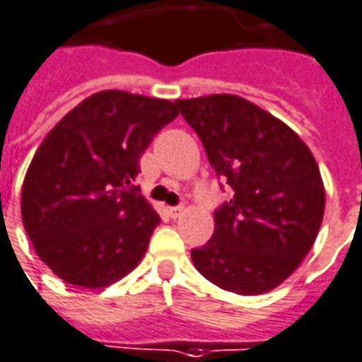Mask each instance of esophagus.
Wrapping results in <instances>:
<instances>
[{"mask_svg":"<svg viewBox=\"0 0 362 362\" xmlns=\"http://www.w3.org/2000/svg\"><path fill=\"white\" fill-rule=\"evenodd\" d=\"M182 212H184V206H172V208H168V216L170 218H178Z\"/></svg>","mask_w":362,"mask_h":362,"instance_id":"1","label":"esophagus"}]
</instances>
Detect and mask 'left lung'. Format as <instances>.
I'll use <instances>...</instances> for the list:
<instances>
[{"instance_id":"left-lung-1","label":"left lung","mask_w":362,"mask_h":362,"mask_svg":"<svg viewBox=\"0 0 362 362\" xmlns=\"http://www.w3.org/2000/svg\"><path fill=\"white\" fill-rule=\"evenodd\" d=\"M233 198L216 212L214 235L192 250L208 281L238 295L284 284L315 243L325 186L309 146L267 110L235 95L176 100Z\"/></svg>"}]
</instances>
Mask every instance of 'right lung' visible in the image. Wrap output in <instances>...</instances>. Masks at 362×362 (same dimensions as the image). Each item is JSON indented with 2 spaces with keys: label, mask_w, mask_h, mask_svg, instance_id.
Listing matches in <instances>:
<instances>
[{
  "label": "right lung",
  "mask_w": 362,
  "mask_h": 362,
  "mask_svg": "<svg viewBox=\"0 0 362 362\" xmlns=\"http://www.w3.org/2000/svg\"><path fill=\"white\" fill-rule=\"evenodd\" d=\"M176 117L170 100L100 90L41 142L21 218L37 255L63 281L100 289L140 264L160 216L132 182L144 150Z\"/></svg>",
  "instance_id": "obj_1"
}]
</instances>
